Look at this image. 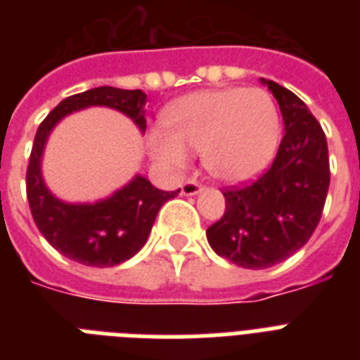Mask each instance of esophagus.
Wrapping results in <instances>:
<instances>
[{"instance_id":"34e87169","label":"esophagus","mask_w":360,"mask_h":360,"mask_svg":"<svg viewBox=\"0 0 360 360\" xmlns=\"http://www.w3.org/2000/svg\"><path fill=\"white\" fill-rule=\"evenodd\" d=\"M202 191H203V185L202 183H198L196 179L185 181L183 186H181V192H183L185 196H196V194H200Z\"/></svg>"}]
</instances>
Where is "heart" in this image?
Here are the masks:
<instances>
[{
    "instance_id": "heart-1",
    "label": "heart",
    "mask_w": 360,
    "mask_h": 360,
    "mask_svg": "<svg viewBox=\"0 0 360 360\" xmlns=\"http://www.w3.org/2000/svg\"><path fill=\"white\" fill-rule=\"evenodd\" d=\"M168 132H153V155L172 169L188 162V151H202L203 168L214 179L243 183L276 153L280 117L265 89L228 87L186 95L164 114Z\"/></svg>"
}]
</instances>
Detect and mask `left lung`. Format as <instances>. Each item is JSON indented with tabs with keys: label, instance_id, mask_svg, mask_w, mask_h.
<instances>
[{
	"label": "left lung",
	"instance_id": "1",
	"mask_svg": "<svg viewBox=\"0 0 360 360\" xmlns=\"http://www.w3.org/2000/svg\"><path fill=\"white\" fill-rule=\"evenodd\" d=\"M282 112L284 138L271 168L224 191L226 211L207 228L219 256L245 269H267L301 250L318 228L330 183L327 138L295 93L262 80Z\"/></svg>",
	"mask_w": 360,
	"mask_h": 360
}]
</instances>
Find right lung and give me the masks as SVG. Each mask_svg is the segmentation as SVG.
Instances as JSON below:
<instances>
[{"label": "right lung", "mask_w": 360, "mask_h": 360, "mask_svg": "<svg viewBox=\"0 0 360 360\" xmlns=\"http://www.w3.org/2000/svg\"><path fill=\"white\" fill-rule=\"evenodd\" d=\"M146 93L141 89L95 87L65 101L39 124L25 174L31 214L44 239L65 257L87 267H114L146 245L157 213L181 192L158 191L141 175L95 203H65L48 191L41 175V157L48 136L65 115L89 106H108L129 115L146 130Z\"/></svg>", "instance_id": "obj_1"}]
</instances>
